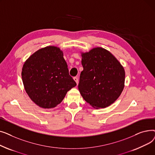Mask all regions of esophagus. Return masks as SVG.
<instances>
[{"label":"esophagus","mask_w":155,"mask_h":155,"mask_svg":"<svg viewBox=\"0 0 155 155\" xmlns=\"http://www.w3.org/2000/svg\"><path fill=\"white\" fill-rule=\"evenodd\" d=\"M73 80H74L75 81V82L77 83V84H78V78H77V77H73Z\"/></svg>","instance_id":"34e87169"}]
</instances>
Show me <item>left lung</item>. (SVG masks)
<instances>
[{
  "label": "left lung",
  "instance_id": "left-lung-1",
  "mask_svg": "<svg viewBox=\"0 0 155 155\" xmlns=\"http://www.w3.org/2000/svg\"><path fill=\"white\" fill-rule=\"evenodd\" d=\"M78 90L94 108H105L114 102L124 87L125 71L111 53L101 47L82 53Z\"/></svg>",
  "mask_w": 155,
  "mask_h": 155
}]
</instances>
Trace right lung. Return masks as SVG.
<instances>
[{
  "label": "right lung",
  "mask_w": 155,
  "mask_h": 155,
  "mask_svg": "<svg viewBox=\"0 0 155 155\" xmlns=\"http://www.w3.org/2000/svg\"><path fill=\"white\" fill-rule=\"evenodd\" d=\"M21 75L30 99L44 109L55 107L77 85L69 75L63 51L53 46L39 49L30 56L23 64Z\"/></svg>",
  "instance_id": "1"
}]
</instances>
